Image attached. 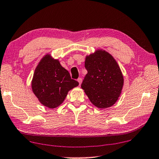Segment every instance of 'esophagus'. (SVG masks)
<instances>
[{
    "mask_svg": "<svg viewBox=\"0 0 159 159\" xmlns=\"http://www.w3.org/2000/svg\"><path fill=\"white\" fill-rule=\"evenodd\" d=\"M77 82H79V84H80V85L81 84V83H82V78H78V79H77Z\"/></svg>",
    "mask_w": 159,
    "mask_h": 159,
    "instance_id": "1",
    "label": "esophagus"
}]
</instances>
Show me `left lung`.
<instances>
[{
    "instance_id": "obj_1",
    "label": "left lung",
    "mask_w": 159,
    "mask_h": 159,
    "mask_svg": "<svg viewBox=\"0 0 159 159\" xmlns=\"http://www.w3.org/2000/svg\"><path fill=\"white\" fill-rule=\"evenodd\" d=\"M87 74L81 87L90 102L99 109L110 107L121 93L124 76L118 63L111 54L102 49L85 57Z\"/></svg>"
}]
</instances>
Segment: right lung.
I'll use <instances>...</instances> for the list:
<instances>
[{"instance_id": "right-lung-1", "label": "right lung", "mask_w": 159, "mask_h": 159, "mask_svg": "<svg viewBox=\"0 0 159 159\" xmlns=\"http://www.w3.org/2000/svg\"><path fill=\"white\" fill-rule=\"evenodd\" d=\"M79 82L71 79L69 72L47 53L36 67L31 82L34 94L43 106L50 109L59 107L64 102L70 90Z\"/></svg>"}]
</instances>
